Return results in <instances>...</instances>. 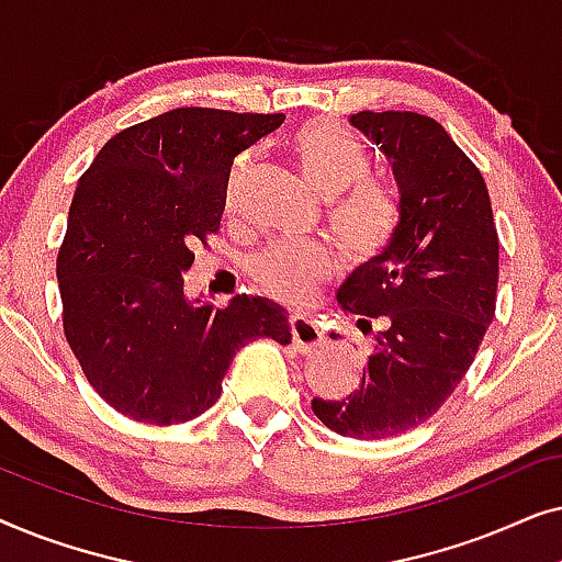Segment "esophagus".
I'll return each mask as SVG.
<instances>
[{
	"mask_svg": "<svg viewBox=\"0 0 562 562\" xmlns=\"http://www.w3.org/2000/svg\"><path fill=\"white\" fill-rule=\"evenodd\" d=\"M289 327H291V340H294V348L299 352H312L314 348H319L322 340H325L322 329L314 325L310 317H304V314H291Z\"/></svg>",
	"mask_w": 562,
	"mask_h": 562,
	"instance_id": "34e87169",
	"label": "esophagus"
}]
</instances>
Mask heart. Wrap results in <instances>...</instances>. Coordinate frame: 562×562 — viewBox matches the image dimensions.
Returning a JSON list of instances; mask_svg holds the SVG:
<instances>
[{
  "mask_svg": "<svg viewBox=\"0 0 562 562\" xmlns=\"http://www.w3.org/2000/svg\"><path fill=\"white\" fill-rule=\"evenodd\" d=\"M304 179L329 199V227L352 258H375L389 248L398 227V204L391 191L368 179L366 153L329 120H312L291 137ZM245 166H237L240 176ZM335 252L322 243L276 240L252 256L250 276L283 302H304L335 273Z\"/></svg>",
  "mask_w": 562,
  "mask_h": 562,
  "instance_id": "heart-1",
  "label": "heart"
}]
</instances>
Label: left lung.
I'll list each match as a JSON object with an SVG mask.
<instances>
[{"label":"left lung","instance_id":"obj_1","mask_svg":"<svg viewBox=\"0 0 562 562\" xmlns=\"http://www.w3.org/2000/svg\"><path fill=\"white\" fill-rule=\"evenodd\" d=\"M350 125L394 168L402 220L337 294L363 333L381 327L363 379L340 402L312 398V412L337 435L386 440L437 414L471 368L496 312L498 235L486 181L440 122L358 112Z\"/></svg>","mask_w":562,"mask_h":562}]
</instances>
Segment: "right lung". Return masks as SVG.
I'll use <instances>...</instances> for the list:
<instances>
[{"label": "right lung", "instance_id": "add662e5", "mask_svg": "<svg viewBox=\"0 0 562 562\" xmlns=\"http://www.w3.org/2000/svg\"><path fill=\"white\" fill-rule=\"evenodd\" d=\"M281 122V112L179 106L110 137L83 171L56 276L66 340L114 412L189 422L217 402L245 342H291L268 299L212 310L183 296L191 248L220 229L233 160Z\"/></svg>", "mask_w": 562, "mask_h": 562}]
</instances>
